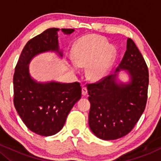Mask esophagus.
<instances>
[{
    "mask_svg": "<svg viewBox=\"0 0 161 161\" xmlns=\"http://www.w3.org/2000/svg\"><path fill=\"white\" fill-rule=\"evenodd\" d=\"M82 94L83 96H86L88 94V90H87L86 87H82Z\"/></svg>",
    "mask_w": 161,
    "mask_h": 161,
    "instance_id": "1",
    "label": "esophagus"
}]
</instances>
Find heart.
<instances>
[{"instance_id":"obj_1","label":"heart","mask_w":161,"mask_h":161,"mask_svg":"<svg viewBox=\"0 0 161 161\" xmlns=\"http://www.w3.org/2000/svg\"><path fill=\"white\" fill-rule=\"evenodd\" d=\"M73 59L70 68L77 71L79 66L87 67V76L98 82L108 76L115 60L116 51L102 37L88 35L80 38L73 47Z\"/></svg>"}]
</instances>
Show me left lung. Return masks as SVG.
I'll list each match as a JSON object with an SVG mask.
<instances>
[{
	"instance_id": "obj_1",
	"label": "left lung",
	"mask_w": 161,
	"mask_h": 161,
	"mask_svg": "<svg viewBox=\"0 0 161 161\" xmlns=\"http://www.w3.org/2000/svg\"><path fill=\"white\" fill-rule=\"evenodd\" d=\"M125 70L129 80L119 79ZM148 69L130 38L126 51L114 74L87 87L91 104L88 124L92 132L103 140H115L131 132L145 110L147 97Z\"/></svg>"
}]
</instances>
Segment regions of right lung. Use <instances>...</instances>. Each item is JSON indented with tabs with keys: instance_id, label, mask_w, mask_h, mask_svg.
I'll return each instance as SVG.
<instances>
[{
	"instance_id": "add662e5",
	"label": "right lung",
	"mask_w": 161,
	"mask_h": 161,
	"mask_svg": "<svg viewBox=\"0 0 161 161\" xmlns=\"http://www.w3.org/2000/svg\"><path fill=\"white\" fill-rule=\"evenodd\" d=\"M51 28L27 42L23 49L14 75V103L20 118L28 129L42 136L57 133L64 127L68 114L81 98L79 82L63 83L56 81L41 82L33 79L29 64L37 55L54 52L61 58L58 31ZM65 35L73 29H61Z\"/></svg>"
}]
</instances>
